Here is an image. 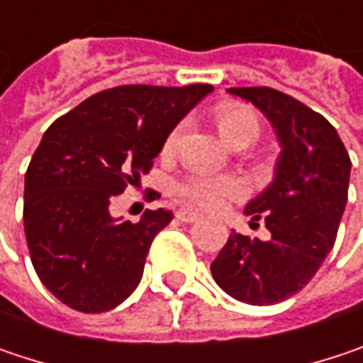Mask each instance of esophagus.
Segmentation results:
<instances>
[{"mask_svg":"<svg viewBox=\"0 0 363 363\" xmlns=\"http://www.w3.org/2000/svg\"><path fill=\"white\" fill-rule=\"evenodd\" d=\"M175 217H177V220H182V223H194V220L202 219L200 213H196L192 208H179V211L175 213Z\"/></svg>","mask_w":363,"mask_h":363,"instance_id":"esophagus-1","label":"esophagus"}]
</instances>
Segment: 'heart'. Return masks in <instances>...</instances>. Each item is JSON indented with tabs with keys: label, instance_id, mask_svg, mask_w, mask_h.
<instances>
[{
	"label": "heart",
	"instance_id": "heart-1",
	"mask_svg": "<svg viewBox=\"0 0 363 363\" xmlns=\"http://www.w3.org/2000/svg\"><path fill=\"white\" fill-rule=\"evenodd\" d=\"M219 128L223 138L229 144H233L240 138H258L260 125H258V117L254 116V111H250L247 107H227L223 109L219 116ZM179 136V128L173 130L165 140V150H171ZM177 194L190 202H194L198 206L204 208H215L220 202L229 196L242 194V184L235 177H227V175H213L206 171H196L192 175H188L179 186H177Z\"/></svg>",
	"mask_w": 363,
	"mask_h": 363
}]
</instances>
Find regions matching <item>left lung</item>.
Here are the masks:
<instances>
[{
    "label": "left lung",
    "instance_id": "8db88e82",
    "mask_svg": "<svg viewBox=\"0 0 363 363\" xmlns=\"http://www.w3.org/2000/svg\"><path fill=\"white\" fill-rule=\"evenodd\" d=\"M271 121L281 155L271 186L246 204L271 240L231 233L211 272L238 301L272 306L298 294L335 246L347 204L351 161L337 130L289 94L267 89H229Z\"/></svg>",
    "mask_w": 363,
    "mask_h": 363
}]
</instances>
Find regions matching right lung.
I'll use <instances>...</instances> for the list:
<instances>
[{"label":"right lung","mask_w":363,"mask_h":363,"mask_svg":"<svg viewBox=\"0 0 363 363\" xmlns=\"http://www.w3.org/2000/svg\"><path fill=\"white\" fill-rule=\"evenodd\" d=\"M211 84H130L55 119L24 177V233L40 283L78 312H107L138 287L155 235L173 213L116 219L109 204L152 167L173 128Z\"/></svg>","instance_id":"1"}]
</instances>
